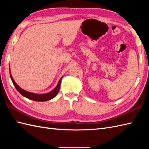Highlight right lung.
<instances>
[{
  "label": "right lung",
  "mask_w": 149,
  "mask_h": 149,
  "mask_svg": "<svg viewBox=\"0 0 149 149\" xmlns=\"http://www.w3.org/2000/svg\"><path fill=\"white\" fill-rule=\"evenodd\" d=\"M9 74H10V77L11 79V81L13 82V83L15 87L16 88V89L17 90V91L22 95V96L26 97L30 100H33L34 101H38V102H44V101H47L53 99L54 97H55L59 91L60 85H61V81L63 78V77H61L56 88L51 91H50L49 93H43V94H36V93L29 92V91H27L22 89V88H21L17 83H15L13 78L12 77L11 72H9Z\"/></svg>",
  "instance_id": "add662e5"
}]
</instances>
